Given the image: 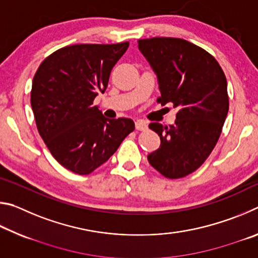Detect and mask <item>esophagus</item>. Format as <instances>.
<instances>
[{"mask_svg": "<svg viewBox=\"0 0 258 258\" xmlns=\"http://www.w3.org/2000/svg\"><path fill=\"white\" fill-rule=\"evenodd\" d=\"M135 127H137V130H139V131H146L147 127H148V125H147L145 120L139 119V120L135 121Z\"/></svg>", "mask_w": 258, "mask_h": 258, "instance_id": "34e87169", "label": "esophagus"}]
</instances>
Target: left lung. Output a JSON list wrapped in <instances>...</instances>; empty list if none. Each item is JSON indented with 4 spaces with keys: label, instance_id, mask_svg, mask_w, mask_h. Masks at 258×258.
Segmentation results:
<instances>
[{
    "label": "left lung",
    "instance_id": "1",
    "mask_svg": "<svg viewBox=\"0 0 258 258\" xmlns=\"http://www.w3.org/2000/svg\"><path fill=\"white\" fill-rule=\"evenodd\" d=\"M138 44L158 76L157 102L178 108L174 125L149 124L161 143L148 160L165 177H184L205 163L220 139L229 111L224 72L209 52L182 38L152 37Z\"/></svg>",
    "mask_w": 258,
    "mask_h": 258
}]
</instances>
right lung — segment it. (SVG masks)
<instances>
[{
  "label": "right lung",
  "instance_id": "add662e5",
  "mask_svg": "<svg viewBox=\"0 0 258 258\" xmlns=\"http://www.w3.org/2000/svg\"><path fill=\"white\" fill-rule=\"evenodd\" d=\"M128 45L121 42L61 47L35 73L30 103L38 133L55 160L73 173H92L135 128L131 118L107 119L93 106Z\"/></svg>",
  "mask_w": 258,
  "mask_h": 258
}]
</instances>
